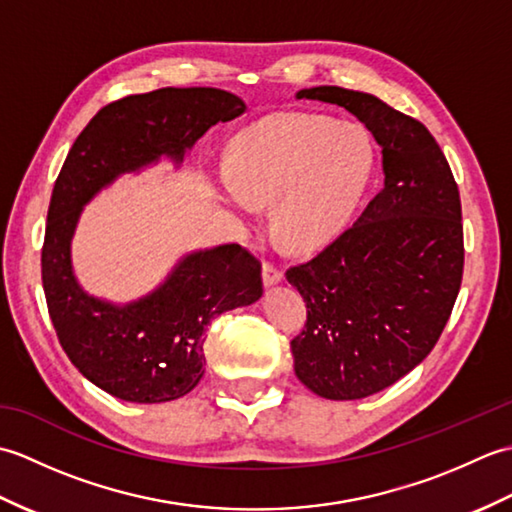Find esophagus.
I'll return each instance as SVG.
<instances>
[{
  "mask_svg": "<svg viewBox=\"0 0 512 512\" xmlns=\"http://www.w3.org/2000/svg\"><path fill=\"white\" fill-rule=\"evenodd\" d=\"M262 275H264V284H266V286H273V284H279V281L284 279V270H281V268H279L277 264H273V262H264Z\"/></svg>",
  "mask_w": 512,
  "mask_h": 512,
  "instance_id": "1",
  "label": "esophagus"
}]
</instances>
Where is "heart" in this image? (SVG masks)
Wrapping results in <instances>:
<instances>
[{
  "instance_id": "b5f03b06",
  "label": "heart",
  "mask_w": 512,
  "mask_h": 512,
  "mask_svg": "<svg viewBox=\"0 0 512 512\" xmlns=\"http://www.w3.org/2000/svg\"><path fill=\"white\" fill-rule=\"evenodd\" d=\"M372 171V140L358 125L281 114L237 136L224 195L248 215L257 204L275 202L277 239L308 253L330 244L352 220Z\"/></svg>"
}]
</instances>
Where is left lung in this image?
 Here are the masks:
<instances>
[{
  "label": "left lung",
  "mask_w": 512,
  "mask_h": 512,
  "mask_svg": "<svg viewBox=\"0 0 512 512\" xmlns=\"http://www.w3.org/2000/svg\"><path fill=\"white\" fill-rule=\"evenodd\" d=\"M297 99L345 107L383 147L385 187L345 233L286 277L308 308L295 374L328 400L394 385L438 343L464 268L460 191L436 138L372 94L336 85Z\"/></svg>",
  "instance_id": "1"
}]
</instances>
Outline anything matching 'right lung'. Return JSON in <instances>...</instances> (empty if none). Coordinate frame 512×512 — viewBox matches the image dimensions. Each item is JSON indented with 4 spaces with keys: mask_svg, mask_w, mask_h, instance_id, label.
Wrapping results in <instances>:
<instances>
[{
    "mask_svg": "<svg viewBox=\"0 0 512 512\" xmlns=\"http://www.w3.org/2000/svg\"><path fill=\"white\" fill-rule=\"evenodd\" d=\"M244 112L242 99L215 88L125 96L99 110L63 162L41 248L43 292L63 352L107 394L149 405L189 394L204 374L206 325L262 297V264L239 244L198 250L151 295L114 306L85 295L72 275L70 239L83 204L160 156L182 162L213 125Z\"/></svg>",
    "mask_w": 512,
    "mask_h": 512,
    "instance_id": "obj_1",
    "label": "right lung"
}]
</instances>
